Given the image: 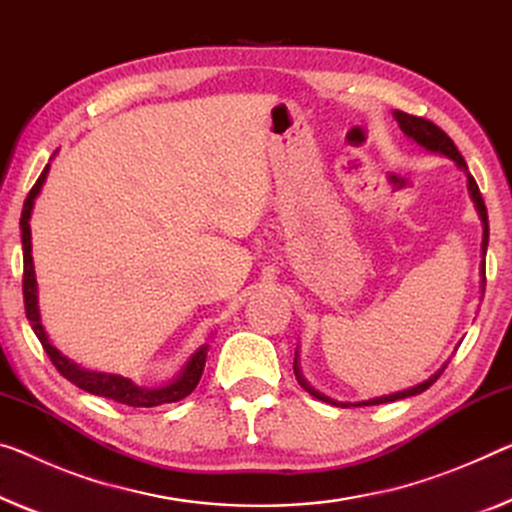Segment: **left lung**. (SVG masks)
Listing matches in <instances>:
<instances>
[{"instance_id": "8db88e82", "label": "left lung", "mask_w": 512, "mask_h": 512, "mask_svg": "<svg viewBox=\"0 0 512 512\" xmlns=\"http://www.w3.org/2000/svg\"><path fill=\"white\" fill-rule=\"evenodd\" d=\"M393 119L398 121L400 130H403V135H405L407 139L416 141V144H419L421 148H426V151H430V153H437V155L448 157V160L455 162V167H458L460 171H465L469 196H471V201H474L476 212H478V217H481V224H483V242H481V256H483V261H481V293H485V254H487V240H490V226H487V208H485V201H483V196H481V190H478L474 176L469 174L465 157H462L458 148H455L451 137H448L444 130H439L435 123H430V121H426V119H419V116L398 112V109H393ZM481 300H483V297H481ZM446 364H448V361H446ZM446 364H442V368H437V371L432 373V375L428 377V380L414 384V387H410V389L393 391V393H389V396H377V398H368V400H357V403H343V400H334V398L325 396V393H320L316 387H311L309 380H306V377L302 375V368H300V348L295 350V364H293V368H295L297 382L302 384V389L309 391L313 398L322 400V403H329V405H336V407H350V405L366 407V405L393 403V400H403V398L416 396V393H423L428 387H432V384L437 382V377L444 373Z\"/></svg>"}]
</instances>
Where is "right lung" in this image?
<instances>
[{"mask_svg": "<svg viewBox=\"0 0 512 512\" xmlns=\"http://www.w3.org/2000/svg\"><path fill=\"white\" fill-rule=\"evenodd\" d=\"M57 153L59 151H54V155ZM54 155L50 157V162L54 160ZM47 174H50V164H45L43 174L38 176L36 185L31 187V192L25 199V208H22V217H20L22 261H25V279H22V290H25V311H27L29 325L45 348L47 357L52 359V364L57 366V371L64 375L68 382H73L75 387L89 391L93 396L116 400V403L121 405L157 407L164 403H178V400L190 396L201 380L210 343L199 345V348L190 355V359L180 366V371L164 384H157V387H139V384L132 382L130 377H123L116 373L89 371V368H82L80 364H75V361H70L66 355H61V352L50 343V336H47L41 322V306H38V281H36V270H34V256H31V226H29L31 212H34L36 199L43 190Z\"/></svg>", "mask_w": 512, "mask_h": 512, "instance_id": "add662e5", "label": "right lung"}]
</instances>
